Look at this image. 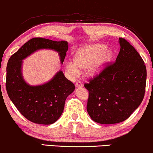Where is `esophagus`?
<instances>
[{
  "label": "esophagus",
  "mask_w": 153,
  "mask_h": 153,
  "mask_svg": "<svg viewBox=\"0 0 153 153\" xmlns=\"http://www.w3.org/2000/svg\"><path fill=\"white\" fill-rule=\"evenodd\" d=\"M75 86L78 87V88H81V87L83 86V85L80 81H77V82H75Z\"/></svg>",
  "instance_id": "obj_1"
}]
</instances>
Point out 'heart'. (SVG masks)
<instances>
[{"label": "heart", "mask_w": 153, "mask_h": 153, "mask_svg": "<svg viewBox=\"0 0 153 153\" xmlns=\"http://www.w3.org/2000/svg\"><path fill=\"white\" fill-rule=\"evenodd\" d=\"M113 53L107 49L104 44H93L79 50L74 61H69L66 69L71 75L77 76L80 73V69H86L88 75L94 77L97 75L112 59Z\"/></svg>", "instance_id": "1"}]
</instances>
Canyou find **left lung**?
Wrapping results in <instances>:
<instances>
[{
  "instance_id": "left-lung-1",
  "label": "left lung",
  "mask_w": 153,
  "mask_h": 153,
  "mask_svg": "<svg viewBox=\"0 0 153 153\" xmlns=\"http://www.w3.org/2000/svg\"><path fill=\"white\" fill-rule=\"evenodd\" d=\"M116 61L107 63L99 74L89 79L87 111L91 119L102 124L122 122L143 100L147 71L143 60L125 39Z\"/></svg>"
}]
</instances>
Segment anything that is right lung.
Listing matches in <instances>:
<instances>
[{"instance_id":"obj_1","label":"right lung","mask_w":153,"mask_h":153,"mask_svg":"<svg viewBox=\"0 0 153 153\" xmlns=\"http://www.w3.org/2000/svg\"><path fill=\"white\" fill-rule=\"evenodd\" d=\"M41 49L59 52L62 63L68 44L41 37L31 39L9 59L5 86L10 99L22 116L33 123L48 125L56 122L62 114L65 100L74 91L75 85L62 71L42 85L30 86L25 82L21 73L22 60Z\"/></svg>"}]
</instances>
